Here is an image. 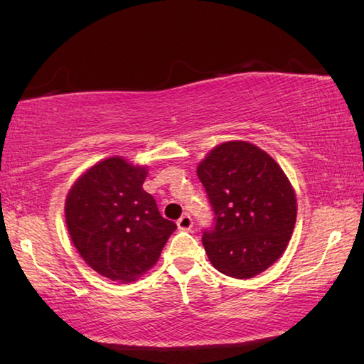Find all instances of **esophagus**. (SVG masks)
Returning <instances> with one entry per match:
<instances>
[{
	"label": "esophagus",
	"instance_id": "34e87169",
	"mask_svg": "<svg viewBox=\"0 0 364 364\" xmlns=\"http://www.w3.org/2000/svg\"><path fill=\"white\" fill-rule=\"evenodd\" d=\"M176 224L181 230H189L191 228H193V218H191L189 215H183L180 220L176 221Z\"/></svg>",
	"mask_w": 364,
	"mask_h": 364
}]
</instances>
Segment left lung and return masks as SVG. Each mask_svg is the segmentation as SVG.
Listing matches in <instances>:
<instances>
[{
	"label": "left lung",
	"mask_w": 364,
	"mask_h": 364,
	"mask_svg": "<svg viewBox=\"0 0 364 364\" xmlns=\"http://www.w3.org/2000/svg\"><path fill=\"white\" fill-rule=\"evenodd\" d=\"M197 176L213 208L202 243L221 274L251 279L279 259L296 223V194L280 165L247 141L211 149Z\"/></svg>",
	"instance_id": "left-lung-1"
}]
</instances>
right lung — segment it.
Here are the masks:
<instances>
[{
	"label": "right lung",
	"instance_id": "obj_1",
	"mask_svg": "<svg viewBox=\"0 0 364 364\" xmlns=\"http://www.w3.org/2000/svg\"><path fill=\"white\" fill-rule=\"evenodd\" d=\"M146 173V167L109 157L79 176L65 202L77 253L109 280L125 283L143 275L176 229L143 189Z\"/></svg>",
	"mask_w": 364,
	"mask_h": 364
}]
</instances>
